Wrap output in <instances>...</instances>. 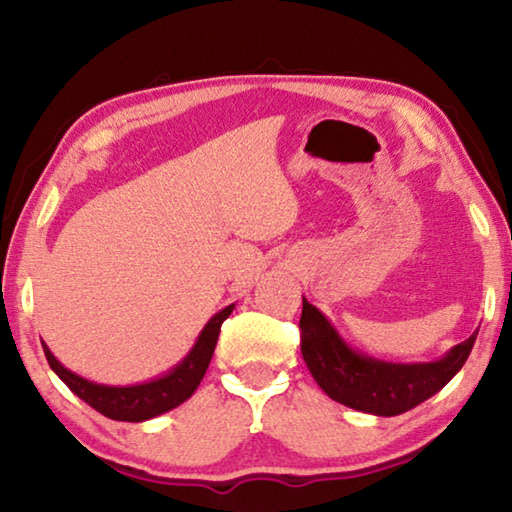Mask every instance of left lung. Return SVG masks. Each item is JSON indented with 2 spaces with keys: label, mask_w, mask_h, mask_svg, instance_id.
I'll return each mask as SVG.
<instances>
[{
  "label": "left lung",
  "mask_w": 512,
  "mask_h": 512,
  "mask_svg": "<svg viewBox=\"0 0 512 512\" xmlns=\"http://www.w3.org/2000/svg\"><path fill=\"white\" fill-rule=\"evenodd\" d=\"M302 359L311 377L334 402L372 415H400L429 400L449 384L470 357L476 334L454 345L445 357L424 363L372 359L350 348L336 327L307 298H302Z\"/></svg>",
  "instance_id": "1"
}]
</instances>
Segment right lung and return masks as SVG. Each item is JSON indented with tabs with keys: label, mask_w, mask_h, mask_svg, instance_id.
Segmentation results:
<instances>
[{
	"label": "right lung",
	"mask_w": 512,
	"mask_h": 512,
	"mask_svg": "<svg viewBox=\"0 0 512 512\" xmlns=\"http://www.w3.org/2000/svg\"><path fill=\"white\" fill-rule=\"evenodd\" d=\"M232 309H235V305H228L221 309L219 314H214L207 320L203 332L198 334L194 348L189 350L187 357L176 363L169 372H164L162 377L142 381V384L133 386L97 384V381H90L76 375L72 370H67L63 363L51 354L47 343H42V350H45V357L51 370L65 381L69 391L79 395L94 411H99L101 415H106V418L119 422H144L176 409V406L187 402L189 397L194 395L198 384H201V379L205 377L207 366H210L212 361L223 320L232 314Z\"/></svg>",
	"instance_id": "add662e5"
}]
</instances>
